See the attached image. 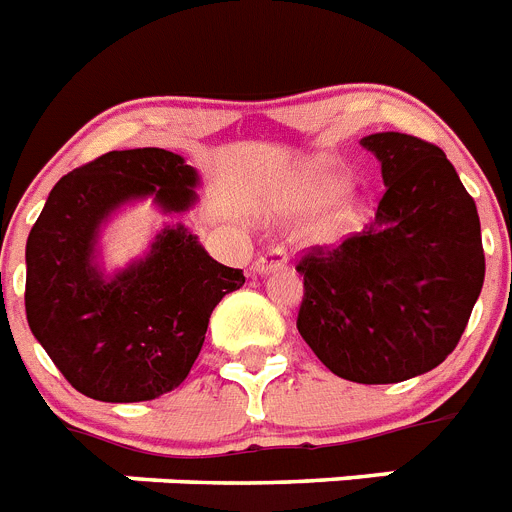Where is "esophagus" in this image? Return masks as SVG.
I'll return each instance as SVG.
<instances>
[{
    "label": "esophagus",
    "mask_w": 512,
    "mask_h": 512,
    "mask_svg": "<svg viewBox=\"0 0 512 512\" xmlns=\"http://www.w3.org/2000/svg\"><path fill=\"white\" fill-rule=\"evenodd\" d=\"M287 264V256L280 246L277 248H269L266 253H261L259 259L253 261V272L256 274H269V272H277L282 266Z\"/></svg>",
    "instance_id": "1"
}]
</instances>
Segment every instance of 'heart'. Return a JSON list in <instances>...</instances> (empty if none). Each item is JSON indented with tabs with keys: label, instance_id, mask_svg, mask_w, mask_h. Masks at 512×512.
Masks as SVG:
<instances>
[{
	"label": "heart",
	"instance_id": "b5f03b06",
	"mask_svg": "<svg viewBox=\"0 0 512 512\" xmlns=\"http://www.w3.org/2000/svg\"><path fill=\"white\" fill-rule=\"evenodd\" d=\"M348 185L345 175L332 170H314V175L306 180V188H303L301 198H298V204H295V211H311L324 206L327 201L342 193ZM350 222H353V211H340L335 217L322 219V222H316L311 230H308V238L314 240V243H329V240L340 238L342 230H348Z\"/></svg>",
	"mask_w": 512,
	"mask_h": 512
}]
</instances>
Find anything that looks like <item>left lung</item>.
Listing matches in <instances>:
<instances>
[{
  "mask_svg": "<svg viewBox=\"0 0 512 512\" xmlns=\"http://www.w3.org/2000/svg\"><path fill=\"white\" fill-rule=\"evenodd\" d=\"M361 146L382 164L377 217L298 261V332L337 377L395 384L458 345L484 285L481 225L439 146L405 133L366 135Z\"/></svg>",
  "mask_w": 512,
  "mask_h": 512,
  "instance_id": "1",
  "label": "left lung"
}]
</instances>
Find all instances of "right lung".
Listing matches in <instances>:
<instances>
[{
  "label": "right lung",
  "instance_id": "obj_1",
  "mask_svg": "<svg viewBox=\"0 0 512 512\" xmlns=\"http://www.w3.org/2000/svg\"><path fill=\"white\" fill-rule=\"evenodd\" d=\"M198 172L164 149L109 151L65 175L25 246V314L62 377L86 398L141 403L185 382L209 316L243 287L185 225H167L143 259L101 272V227L120 206L154 198L164 214L196 204Z\"/></svg>",
  "mask_w": 512,
  "mask_h": 512
}]
</instances>
